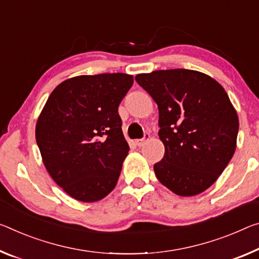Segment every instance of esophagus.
I'll use <instances>...</instances> for the list:
<instances>
[{"label":"esophagus","mask_w":259,"mask_h":259,"mask_svg":"<svg viewBox=\"0 0 259 259\" xmlns=\"http://www.w3.org/2000/svg\"><path fill=\"white\" fill-rule=\"evenodd\" d=\"M149 139H150V134H145L144 137H143L142 139H136V141H135V144H136L138 147H141L144 145L145 143L149 141Z\"/></svg>","instance_id":"1"}]
</instances>
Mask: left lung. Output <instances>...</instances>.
<instances>
[{
    "mask_svg": "<svg viewBox=\"0 0 259 259\" xmlns=\"http://www.w3.org/2000/svg\"><path fill=\"white\" fill-rule=\"evenodd\" d=\"M159 109L165 155L153 166L157 179L179 196L210 188L236 149L239 117L218 81L188 69L135 77Z\"/></svg>",
    "mask_w": 259,
    "mask_h": 259,
    "instance_id": "obj_1",
    "label": "left lung"
}]
</instances>
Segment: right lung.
I'll list each match as a JSON object with an SVG mask.
<instances>
[{
  "label": "right lung",
  "mask_w": 259,
  "mask_h": 259,
  "mask_svg": "<svg viewBox=\"0 0 259 259\" xmlns=\"http://www.w3.org/2000/svg\"><path fill=\"white\" fill-rule=\"evenodd\" d=\"M133 84L120 72L77 76L49 96L36 144L49 175L72 198L97 202L116 186L129 151L117 108Z\"/></svg>",
  "instance_id": "right-lung-1"
}]
</instances>
